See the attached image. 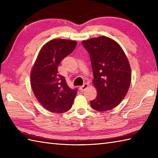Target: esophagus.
I'll return each mask as SVG.
<instances>
[{"mask_svg":"<svg viewBox=\"0 0 158 158\" xmlns=\"http://www.w3.org/2000/svg\"><path fill=\"white\" fill-rule=\"evenodd\" d=\"M88 86H89V85L88 84V83H85L84 85H82V86H81L80 87V88H79V89H80V91L81 92H83V91H85V90L88 88Z\"/></svg>","mask_w":158,"mask_h":158,"instance_id":"obj_1","label":"esophagus"}]
</instances>
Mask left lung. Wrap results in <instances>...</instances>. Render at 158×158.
Instances as JSON below:
<instances>
[{"label":"left lung","mask_w":158,"mask_h":158,"mask_svg":"<svg viewBox=\"0 0 158 158\" xmlns=\"http://www.w3.org/2000/svg\"><path fill=\"white\" fill-rule=\"evenodd\" d=\"M89 53L96 98L90 102L98 111L111 110L122 101L131 82V69L126 55L113 39L101 36L83 41Z\"/></svg>","instance_id":"obj_1"}]
</instances>
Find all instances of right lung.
Instances as JSON below:
<instances>
[{
  "instance_id": "1",
  "label": "right lung",
  "mask_w": 158,
  "mask_h": 158,
  "mask_svg": "<svg viewBox=\"0 0 158 158\" xmlns=\"http://www.w3.org/2000/svg\"><path fill=\"white\" fill-rule=\"evenodd\" d=\"M73 40L56 39L42 47L31 73L32 92L40 104L52 113H62L71 109L77 89L69 88L65 78L58 74L60 62L77 46Z\"/></svg>"
}]
</instances>
